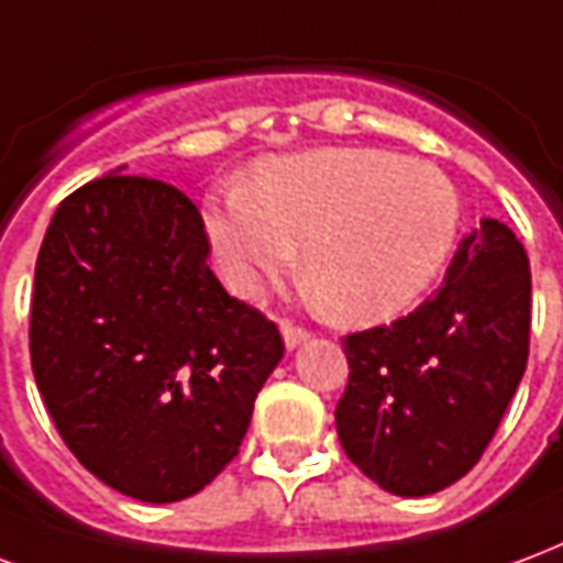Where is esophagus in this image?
<instances>
[{"label":"esophagus","instance_id":"obj_1","mask_svg":"<svg viewBox=\"0 0 563 563\" xmlns=\"http://www.w3.org/2000/svg\"><path fill=\"white\" fill-rule=\"evenodd\" d=\"M282 339H285L287 347H299L302 342H309V330L294 327L290 321H282Z\"/></svg>","mask_w":563,"mask_h":563}]
</instances>
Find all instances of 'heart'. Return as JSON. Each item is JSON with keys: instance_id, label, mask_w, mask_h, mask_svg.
I'll use <instances>...</instances> for the list:
<instances>
[{"instance_id": "b5f03b06", "label": "heart", "mask_w": 563, "mask_h": 563, "mask_svg": "<svg viewBox=\"0 0 563 563\" xmlns=\"http://www.w3.org/2000/svg\"><path fill=\"white\" fill-rule=\"evenodd\" d=\"M462 228L453 179L426 162L360 146L273 155L203 209L221 278L252 297L297 261L335 321L396 318L444 273Z\"/></svg>"}]
</instances>
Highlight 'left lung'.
Instances as JSON below:
<instances>
[{"instance_id":"obj_1","label":"left lung","mask_w":563,"mask_h":563,"mask_svg":"<svg viewBox=\"0 0 563 563\" xmlns=\"http://www.w3.org/2000/svg\"><path fill=\"white\" fill-rule=\"evenodd\" d=\"M528 335V254L507 224L483 219L422 306L342 339L351 375L335 429L347 459L401 498L453 486L516 396Z\"/></svg>"}]
</instances>
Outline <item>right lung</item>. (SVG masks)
Returning a JSON list of instances; mask_svg holds the SVG:
<instances>
[{
    "mask_svg": "<svg viewBox=\"0 0 563 563\" xmlns=\"http://www.w3.org/2000/svg\"><path fill=\"white\" fill-rule=\"evenodd\" d=\"M197 207L125 176L56 209L35 264L32 372L77 462L110 489L174 504L240 453L285 344L207 264Z\"/></svg>",
    "mask_w": 563,
    "mask_h": 563,
    "instance_id": "right-lung-1",
    "label": "right lung"
}]
</instances>
